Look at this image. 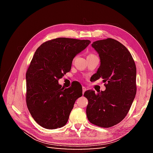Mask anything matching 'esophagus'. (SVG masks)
Wrapping results in <instances>:
<instances>
[{
    "instance_id": "1",
    "label": "esophagus",
    "mask_w": 153,
    "mask_h": 153,
    "mask_svg": "<svg viewBox=\"0 0 153 153\" xmlns=\"http://www.w3.org/2000/svg\"><path fill=\"white\" fill-rule=\"evenodd\" d=\"M86 88L85 87H82V93H83V94H84V93L85 92V91H86Z\"/></svg>"
}]
</instances>
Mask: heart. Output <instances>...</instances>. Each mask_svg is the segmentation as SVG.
I'll return each instance as SVG.
<instances>
[{
  "label": "heart",
  "instance_id": "b5f03b06",
  "mask_svg": "<svg viewBox=\"0 0 153 153\" xmlns=\"http://www.w3.org/2000/svg\"><path fill=\"white\" fill-rule=\"evenodd\" d=\"M91 55H94V54H92V53H91V54H89V56H91ZM75 58H76V57L74 58V59H73V60H75Z\"/></svg>",
  "mask_w": 153,
  "mask_h": 153
}]
</instances>
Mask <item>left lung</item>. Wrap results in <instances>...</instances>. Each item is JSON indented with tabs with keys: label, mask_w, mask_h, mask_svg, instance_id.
Instances as JSON below:
<instances>
[{
	"label": "left lung",
	"mask_w": 153,
	"mask_h": 153,
	"mask_svg": "<svg viewBox=\"0 0 153 153\" xmlns=\"http://www.w3.org/2000/svg\"><path fill=\"white\" fill-rule=\"evenodd\" d=\"M92 47L98 53L101 64L91 81L102 78L106 89L84 92L87 117L96 126L110 128L122 121L130 109L137 92L136 66L130 52L117 40H98Z\"/></svg>",
	"instance_id": "1"
}]
</instances>
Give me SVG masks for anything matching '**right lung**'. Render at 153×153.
<instances>
[{"mask_svg": "<svg viewBox=\"0 0 153 153\" xmlns=\"http://www.w3.org/2000/svg\"><path fill=\"white\" fill-rule=\"evenodd\" d=\"M91 43L89 40L59 38L36 50L26 72V103L34 121L46 129L67 123L77 98L82 96L78 82L67 89L58 80L71 70L73 58Z\"/></svg>", "mask_w": 153, "mask_h": 153, "instance_id": "right-lung-1", "label": "right lung"}]
</instances>
